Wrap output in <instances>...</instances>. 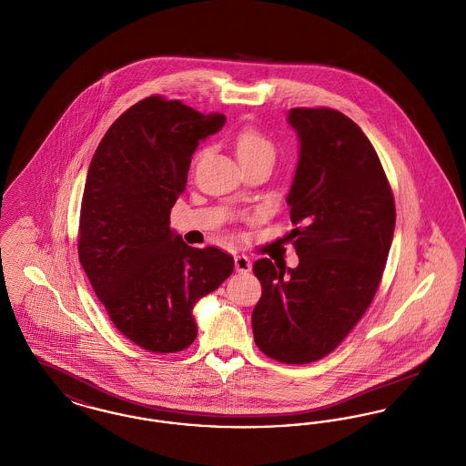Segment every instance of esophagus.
I'll return each instance as SVG.
<instances>
[{
  "label": "esophagus",
  "instance_id": "1",
  "mask_svg": "<svg viewBox=\"0 0 466 466\" xmlns=\"http://www.w3.org/2000/svg\"><path fill=\"white\" fill-rule=\"evenodd\" d=\"M234 264H236V272L246 274V272L251 270V260L246 255H236Z\"/></svg>",
  "mask_w": 466,
  "mask_h": 466
}]
</instances>
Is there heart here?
<instances>
[{"instance_id": "b5f03b06", "label": "heart", "mask_w": 466, "mask_h": 466, "mask_svg": "<svg viewBox=\"0 0 466 466\" xmlns=\"http://www.w3.org/2000/svg\"><path fill=\"white\" fill-rule=\"evenodd\" d=\"M234 145H236V156L241 164L260 160V158L274 162V157H276L274 143L267 137L266 134L257 129H251V127L241 129L234 139Z\"/></svg>"}]
</instances>
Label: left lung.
<instances>
[{
    "instance_id": "left-lung-1",
    "label": "left lung",
    "mask_w": 466,
    "mask_h": 466,
    "mask_svg": "<svg viewBox=\"0 0 466 466\" xmlns=\"http://www.w3.org/2000/svg\"><path fill=\"white\" fill-rule=\"evenodd\" d=\"M299 162L287 202L299 266L255 262L262 297L257 346L283 363H310L351 332L376 295L395 234V200L369 137L329 108H293Z\"/></svg>"
}]
</instances>
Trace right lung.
Returning <instances> with one entry per match:
<instances>
[{
  "instance_id": "1",
  "label": "right lung",
  "mask_w": 466,
  "mask_h": 466,
  "mask_svg": "<svg viewBox=\"0 0 466 466\" xmlns=\"http://www.w3.org/2000/svg\"><path fill=\"white\" fill-rule=\"evenodd\" d=\"M225 120L152 96L111 124L90 160L80 264L113 325L152 353L196 340V304L234 270L230 255L183 243L169 222L194 152Z\"/></svg>"
}]
</instances>
